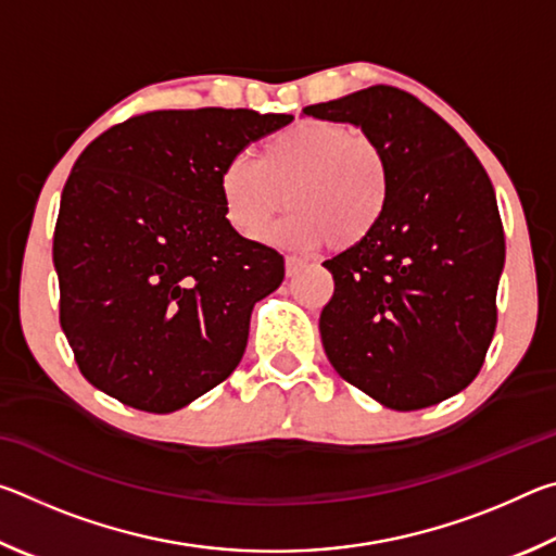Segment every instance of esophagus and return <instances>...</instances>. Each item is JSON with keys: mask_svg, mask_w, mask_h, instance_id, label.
I'll return each mask as SVG.
<instances>
[{"mask_svg": "<svg viewBox=\"0 0 556 556\" xmlns=\"http://www.w3.org/2000/svg\"><path fill=\"white\" fill-rule=\"evenodd\" d=\"M285 267H287V277H296L299 271L306 267V260H301L296 255H287L285 257Z\"/></svg>", "mask_w": 556, "mask_h": 556, "instance_id": "obj_1", "label": "esophagus"}]
</instances>
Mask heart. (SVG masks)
Listing matches in <instances>:
<instances>
[{
    "mask_svg": "<svg viewBox=\"0 0 556 556\" xmlns=\"http://www.w3.org/2000/svg\"><path fill=\"white\" fill-rule=\"evenodd\" d=\"M392 164L368 131L331 119H299L269 135L257 152L235 154L218 174L225 220L260 240L285 208L294 213L269 232L285 248L355 250L380 230L392 201Z\"/></svg>",
    "mask_w": 556,
    "mask_h": 556,
    "instance_id": "heart-1",
    "label": "heart"
}]
</instances>
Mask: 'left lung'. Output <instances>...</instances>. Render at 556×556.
<instances>
[{"label": "left lung", "instance_id": "left-lung-1", "mask_svg": "<svg viewBox=\"0 0 556 556\" xmlns=\"http://www.w3.org/2000/svg\"><path fill=\"white\" fill-rule=\"evenodd\" d=\"M304 115L368 131L394 176L380 230L324 262L336 285L318 318L328 361L390 409L454 397L481 372L497 324L505 232L491 178L448 122L400 88Z\"/></svg>", "mask_w": 556, "mask_h": 556}]
</instances>
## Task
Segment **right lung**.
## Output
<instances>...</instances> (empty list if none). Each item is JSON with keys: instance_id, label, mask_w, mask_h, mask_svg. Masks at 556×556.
I'll use <instances>...</instances> for the list:
<instances>
[{"instance_id": "1", "label": "right lung", "mask_w": 556, "mask_h": 556, "mask_svg": "<svg viewBox=\"0 0 556 556\" xmlns=\"http://www.w3.org/2000/svg\"><path fill=\"white\" fill-rule=\"evenodd\" d=\"M294 119L154 110L102 131L65 181L53 232L61 328L90 384L168 414L238 368L285 257L225 220L230 156Z\"/></svg>"}]
</instances>
